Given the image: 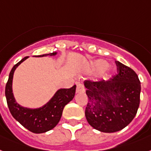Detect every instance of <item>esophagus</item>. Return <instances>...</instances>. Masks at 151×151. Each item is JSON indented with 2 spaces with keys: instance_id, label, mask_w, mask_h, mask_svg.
I'll list each match as a JSON object with an SVG mask.
<instances>
[{
  "instance_id": "34e87169",
  "label": "esophagus",
  "mask_w": 151,
  "mask_h": 151,
  "mask_svg": "<svg viewBox=\"0 0 151 151\" xmlns=\"http://www.w3.org/2000/svg\"><path fill=\"white\" fill-rule=\"evenodd\" d=\"M85 88L82 84H77L76 86V93H85Z\"/></svg>"
}]
</instances>
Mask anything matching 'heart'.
<instances>
[{
    "label": "heart",
    "mask_w": 151,
    "mask_h": 151,
    "mask_svg": "<svg viewBox=\"0 0 151 151\" xmlns=\"http://www.w3.org/2000/svg\"><path fill=\"white\" fill-rule=\"evenodd\" d=\"M109 67V63L106 60L103 59H97V60L93 61L89 63L88 66V71L90 73H99V78L103 80H107L109 79L111 73L109 71L106 70Z\"/></svg>",
    "instance_id": "1"
}]
</instances>
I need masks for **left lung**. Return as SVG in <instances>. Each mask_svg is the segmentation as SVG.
I'll list each match as a JSON object with an SVG mask.
<instances>
[{"label": "left lung", "instance_id": "8db88e82", "mask_svg": "<svg viewBox=\"0 0 151 151\" xmlns=\"http://www.w3.org/2000/svg\"><path fill=\"white\" fill-rule=\"evenodd\" d=\"M118 74L109 81H85L88 103L86 118L91 127L104 133L126 127L135 117L141 86L132 68L116 61Z\"/></svg>", "mask_w": 151, "mask_h": 151}]
</instances>
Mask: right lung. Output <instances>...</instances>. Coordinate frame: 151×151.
I'll return each instance as SVG.
<instances>
[{
  "label": "right lung",
  "instance_id": "add662e5",
  "mask_svg": "<svg viewBox=\"0 0 151 151\" xmlns=\"http://www.w3.org/2000/svg\"><path fill=\"white\" fill-rule=\"evenodd\" d=\"M58 52L35 55L34 57L55 56ZM28 57H24L17 62L11 69L5 87V96L7 106L11 115L19 122L24 127L35 134H42L51 130L55 127L60 120L65 106L73 100L76 93V86L75 85L69 89H59L56 91L54 96L42 106L38 108L24 107L16 102L14 96L12 83L14 73L16 68Z\"/></svg>",
  "mask_w": 151,
  "mask_h": 151
}]
</instances>
